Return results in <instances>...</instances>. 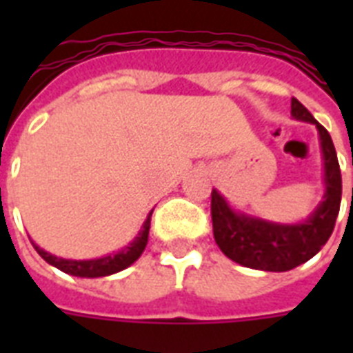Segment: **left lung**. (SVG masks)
I'll return each mask as SVG.
<instances>
[{
	"mask_svg": "<svg viewBox=\"0 0 353 353\" xmlns=\"http://www.w3.org/2000/svg\"><path fill=\"white\" fill-rule=\"evenodd\" d=\"M291 117L315 124L323 155V199L307 218L280 223L245 214L232 209L220 190L212 188L210 210L216 243L232 262L258 271L282 273L307 262L328 241L339 214L343 185L332 137L296 99H291Z\"/></svg>",
	"mask_w": 353,
	"mask_h": 353,
	"instance_id": "1",
	"label": "left lung"
}]
</instances>
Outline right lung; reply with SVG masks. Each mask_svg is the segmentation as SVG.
Segmentation results:
<instances>
[{
	"mask_svg": "<svg viewBox=\"0 0 353 353\" xmlns=\"http://www.w3.org/2000/svg\"><path fill=\"white\" fill-rule=\"evenodd\" d=\"M152 212L150 210L146 220H144L143 227L139 229V232L133 236V240L124 245L119 251H113L110 254H104V256L99 258H90V260H71V258H62L57 256V254H51L47 252L46 249H41L40 245H36L32 241V247L36 249V252L40 254L43 260H46L49 265L60 269L63 273L73 274V276H80V279H99V276H110V274H115L122 269L130 268L135 260H139V256L143 254L144 247L148 243V232H150V220H152Z\"/></svg>",
	"mask_w": 353,
	"mask_h": 353,
	"instance_id": "add662e5",
	"label": "right lung"
}]
</instances>
